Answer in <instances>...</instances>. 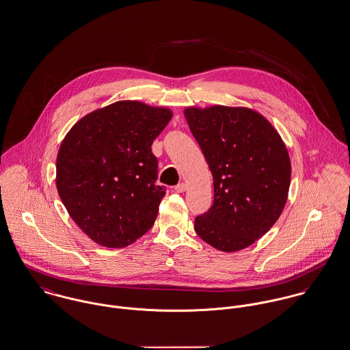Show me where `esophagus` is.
Here are the masks:
<instances>
[{
    "mask_svg": "<svg viewBox=\"0 0 350 350\" xmlns=\"http://www.w3.org/2000/svg\"><path fill=\"white\" fill-rule=\"evenodd\" d=\"M187 190V186H186V183H179L178 186H175V191L176 192H185V191Z\"/></svg>",
    "mask_w": 350,
    "mask_h": 350,
    "instance_id": "esophagus-1",
    "label": "esophagus"
}]
</instances>
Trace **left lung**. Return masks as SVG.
Listing matches in <instances>:
<instances>
[{"label":"left lung","instance_id":"1","mask_svg":"<svg viewBox=\"0 0 350 350\" xmlns=\"http://www.w3.org/2000/svg\"><path fill=\"white\" fill-rule=\"evenodd\" d=\"M185 116L214 180V203L195 218V231L219 252L246 249L285 208L291 178L286 146L252 108L187 107Z\"/></svg>","mask_w":350,"mask_h":350}]
</instances>
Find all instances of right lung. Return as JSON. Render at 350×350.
I'll list each match as a JSON object with an SVG mask.
<instances>
[{"label": "right lung", "instance_id": "1", "mask_svg": "<svg viewBox=\"0 0 350 350\" xmlns=\"http://www.w3.org/2000/svg\"><path fill=\"white\" fill-rule=\"evenodd\" d=\"M172 111L120 100L81 118L65 135L56 160V187L73 219L94 242L119 249L155 223L165 193L157 186L152 142Z\"/></svg>", "mask_w": 350, "mask_h": 350}]
</instances>
